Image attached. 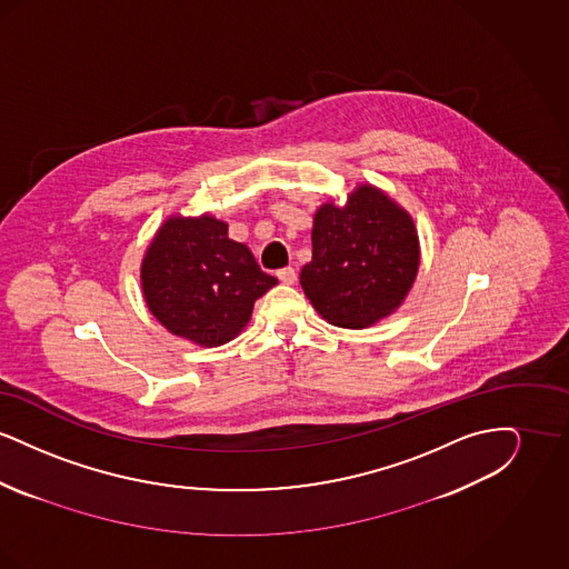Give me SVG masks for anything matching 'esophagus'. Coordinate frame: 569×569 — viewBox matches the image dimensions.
<instances>
[{
  "label": "esophagus",
  "instance_id": "1",
  "mask_svg": "<svg viewBox=\"0 0 569 569\" xmlns=\"http://www.w3.org/2000/svg\"><path fill=\"white\" fill-rule=\"evenodd\" d=\"M277 277H279V281H281V283H286V286L297 283V271H295L292 267H286V269L277 271Z\"/></svg>",
  "mask_w": 569,
  "mask_h": 569
}]
</instances>
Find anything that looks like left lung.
<instances>
[{
  "mask_svg": "<svg viewBox=\"0 0 569 569\" xmlns=\"http://www.w3.org/2000/svg\"><path fill=\"white\" fill-rule=\"evenodd\" d=\"M311 243L300 286L328 325H378L413 288L420 267L413 217L371 183L356 186L346 204L325 202L313 216Z\"/></svg>",
  "mask_w": 569,
  "mask_h": 569,
  "instance_id": "left-lung-1",
  "label": "left lung"
}]
</instances>
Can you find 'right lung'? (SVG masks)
I'll return each instance as SVG.
<instances>
[{"label":"right lung","mask_w":569,"mask_h":569,"mask_svg":"<svg viewBox=\"0 0 569 569\" xmlns=\"http://www.w3.org/2000/svg\"><path fill=\"white\" fill-rule=\"evenodd\" d=\"M277 279L260 271L253 253L228 237L211 216H170L140 262V288L160 325L200 348H217L243 332L256 300Z\"/></svg>","instance_id":"obj_1"}]
</instances>
